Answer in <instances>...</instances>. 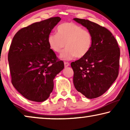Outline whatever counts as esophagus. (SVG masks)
I'll return each instance as SVG.
<instances>
[{"label":"esophagus","instance_id":"obj_1","mask_svg":"<svg viewBox=\"0 0 130 130\" xmlns=\"http://www.w3.org/2000/svg\"><path fill=\"white\" fill-rule=\"evenodd\" d=\"M69 63L68 62H64V66H65V68H67L68 67H69Z\"/></svg>","mask_w":130,"mask_h":130}]
</instances>
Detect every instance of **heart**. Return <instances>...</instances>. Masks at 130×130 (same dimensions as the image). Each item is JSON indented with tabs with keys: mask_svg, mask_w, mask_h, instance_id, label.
Returning a JSON list of instances; mask_svg holds the SVG:
<instances>
[{
	"mask_svg": "<svg viewBox=\"0 0 130 130\" xmlns=\"http://www.w3.org/2000/svg\"><path fill=\"white\" fill-rule=\"evenodd\" d=\"M47 42L53 51L60 53L65 47L64 52L60 56L62 60H71L76 57L80 58L90 52L93 38L88 30L72 22H64L57 27V34H50Z\"/></svg>",
	"mask_w": 130,
	"mask_h": 130,
	"instance_id": "1",
	"label": "heart"
}]
</instances>
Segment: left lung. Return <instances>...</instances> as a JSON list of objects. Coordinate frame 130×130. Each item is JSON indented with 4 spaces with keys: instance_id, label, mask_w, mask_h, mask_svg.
Returning <instances> with one entry per match:
<instances>
[{
    "instance_id": "1",
    "label": "left lung",
    "mask_w": 130,
    "mask_h": 130,
    "mask_svg": "<svg viewBox=\"0 0 130 130\" xmlns=\"http://www.w3.org/2000/svg\"><path fill=\"white\" fill-rule=\"evenodd\" d=\"M73 20L86 27L93 38L88 54L71 63L74 87L87 98H98L118 77L120 49L115 37L106 28L87 19Z\"/></svg>"
}]
</instances>
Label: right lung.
Wrapping results in <instances>:
<instances>
[{
	"instance_id": "right-lung-1",
	"label": "right lung",
	"mask_w": 130,
	"mask_h": 130,
	"mask_svg": "<svg viewBox=\"0 0 130 130\" xmlns=\"http://www.w3.org/2000/svg\"><path fill=\"white\" fill-rule=\"evenodd\" d=\"M60 17H53L21 28L11 44L8 60L11 82L27 99L42 102L49 98L53 80L64 68L50 49L47 37Z\"/></svg>"
}]
</instances>
